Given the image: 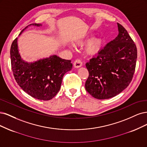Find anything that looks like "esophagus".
Instances as JSON below:
<instances>
[{"label":"esophagus","mask_w":147,"mask_h":147,"mask_svg":"<svg viewBox=\"0 0 147 147\" xmlns=\"http://www.w3.org/2000/svg\"><path fill=\"white\" fill-rule=\"evenodd\" d=\"M74 67L76 68H79L80 67H82V62L81 61V60H80V59H76L74 62Z\"/></svg>","instance_id":"34e87169"}]
</instances>
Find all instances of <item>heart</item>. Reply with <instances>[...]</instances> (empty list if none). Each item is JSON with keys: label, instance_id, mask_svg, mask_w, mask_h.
<instances>
[{"label": "heart", "instance_id": "1", "mask_svg": "<svg viewBox=\"0 0 147 147\" xmlns=\"http://www.w3.org/2000/svg\"><path fill=\"white\" fill-rule=\"evenodd\" d=\"M85 42L83 39L79 40L76 41V45L78 46H82ZM102 41L100 38H94L90 40L85 47V53L88 55H94L98 53L101 47Z\"/></svg>", "mask_w": 147, "mask_h": 147}]
</instances>
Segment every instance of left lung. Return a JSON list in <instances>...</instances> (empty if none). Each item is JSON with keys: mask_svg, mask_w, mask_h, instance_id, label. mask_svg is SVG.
<instances>
[{"mask_svg": "<svg viewBox=\"0 0 147 147\" xmlns=\"http://www.w3.org/2000/svg\"><path fill=\"white\" fill-rule=\"evenodd\" d=\"M117 25V36L86 64L89 75L85 87L98 99L121 93L129 86L135 71L136 46L125 28L119 23Z\"/></svg>", "mask_w": 147, "mask_h": 147, "instance_id": "left-lung-1", "label": "left lung"}]
</instances>
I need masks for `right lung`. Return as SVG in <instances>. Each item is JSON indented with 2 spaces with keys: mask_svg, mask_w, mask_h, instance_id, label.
Instances as JSON below:
<instances>
[{
  "mask_svg": "<svg viewBox=\"0 0 147 147\" xmlns=\"http://www.w3.org/2000/svg\"><path fill=\"white\" fill-rule=\"evenodd\" d=\"M31 25L41 26L36 23L29 26ZM17 40L16 38L13 41L10 49L11 69L16 82L31 96L40 100H50L60 90L64 74L71 70V60L54 55L33 63L26 62L19 54Z\"/></svg>",
  "mask_w": 147,
  "mask_h": 147,
  "instance_id": "1",
  "label": "right lung"
}]
</instances>
